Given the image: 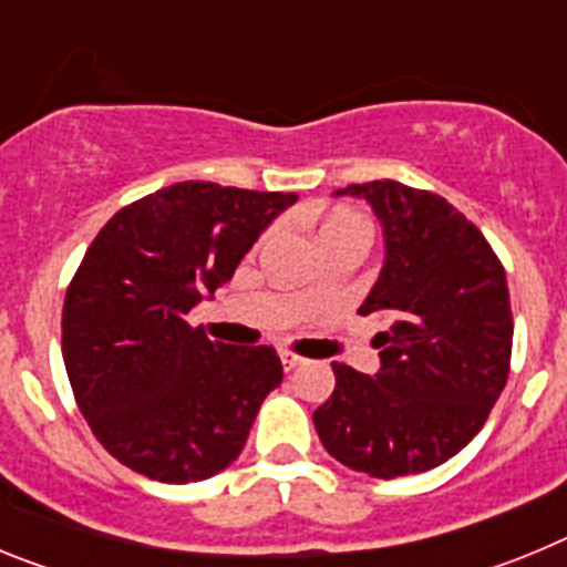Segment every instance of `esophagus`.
Masks as SVG:
<instances>
[{"mask_svg":"<svg viewBox=\"0 0 567 567\" xmlns=\"http://www.w3.org/2000/svg\"><path fill=\"white\" fill-rule=\"evenodd\" d=\"M280 363H284V369H287V372H292V369H298V365L303 363V358H298V354H292V352H284L280 354Z\"/></svg>","mask_w":567,"mask_h":567,"instance_id":"1","label":"esophagus"}]
</instances>
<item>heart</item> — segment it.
<instances>
[{
    "label": "heart",
    "mask_w": 567,
    "mask_h": 567,
    "mask_svg": "<svg viewBox=\"0 0 567 567\" xmlns=\"http://www.w3.org/2000/svg\"><path fill=\"white\" fill-rule=\"evenodd\" d=\"M369 221L358 213H334L323 227H320V247L323 244H332V240H346V238H358L369 244Z\"/></svg>",
    "instance_id": "b5f03b06"
}]
</instances>
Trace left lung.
Instances as JSON below:
<instances>
[{
  "instance_id": "8db88e82",
  "label": "left lung",
  "mask_w": 567,
  "mask_h": 567,
  "mask_svg": "<svg viewBox=\"0 0 567 567\" xmlns=\"http://www.w3.org/2000/svg\"><path fill=\"white\" fill-rule=\"evenodd\" d=\"M334 195L372 204L385 264L360 315L389 318L374 334L380 372L332 363L334 392L312 414L338 463L392 480L437 468L485 425L511 369L505 269L485 235L429 189L349 184Z\"/></svg>"
}]
</instances>
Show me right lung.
<instances>
[{"mask_svg":"<svg viewBox=\"0 0 567 567\" xmlns=\"http://www.w3.org/2000/svg\"><path fill=\"white\" fill-rule=\"evenodd\" d=\"M295 202L182 182L118 209L93 238L64 295L62 354L84 420L122 465L198 483L238 460L284 365L272 346L218 343L187 315Z\"/></svg>","mask_w":567,"mask_h":567,"instance_id":"add662e5","label":"right lung"}]
</instances>
